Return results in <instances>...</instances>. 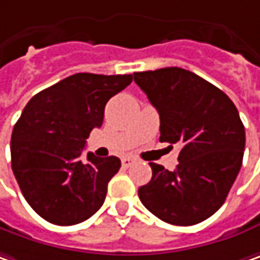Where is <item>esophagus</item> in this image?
Here are the masks:
<instances>
[{"mask_svg":"<svg viewBox=\"0 0 260 260\" xmlns=\"http://www.w3.org/2000/svg\"><path fill=\"white\" fill-rule=\"evenodd\" d=\"M134 163H135V158H132V157H123L122 158V166L123 167H129Z\"/></svg>","mask_w":260,"mask_h":260,"instance_id":"34e87169","label":"esophagus"}]
</instances>
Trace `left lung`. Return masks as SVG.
<instances>
[{"label": "left lung", "mask_w": 260, "mask_h": 260, "mask_svg": "<svg viewBox=\"0 0 260 260\" xmlns=\"http://www.w3.org/2000/svg\"><path fill=\"white\" fill-rule=\"evenodd\" d=\"M134 80L160 115V141L180 145L176 170L150 163L151 180L138 197L169 224L207 220L242 167L246 134L237 109L224 91L183 68L134 73Z\"/></svg>", "instance_id": "left-lung-1"}]
</instances>
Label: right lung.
Instances as JSON below:
<instances>
[{
	"mask_svg": "<svg viewBox=\"0 0 260 260\" xmlns=\"http://www.w3.org/2000/svg\"><path fill=\"white\" fill-rule=\"evenodd\" d=\"M131 83V74L78 73L26 105L11 135V167L23 197L43 220L74 225L103 205L120 160L88 152L83 161L81 152L93 128L102 126L109 99Z\"/></svg>",
	"mask_w": 260,
	"mask_h": 260,
	"instance_id": "add662e5",
	"label": "right lung"
}]
</instances>
